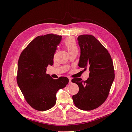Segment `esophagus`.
<instances>
[{
	"label": "esophagus",
	"mask_w": 132,
	"mask_h": 132,
	"mask_svg": "<svg viewBox=\"0 0 132 132\" xmlns=\"http://www.w3.org/2000/svg\"><path fill=\"white\" fill-rule=\"evenodd\" d=\"M68 79H69V84L71 83V79L70 78H68Z\"/></svg>",
	"instance_id": "1"
}]
</instances>
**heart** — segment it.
<instances>
[{
  "instance_id": "1",
  "label": "heart",
  "mask_w": 132,
  "mask_h": 132,
  "mask_svg": "<svg viewBox=\"0 0 132 132\" xmlns=\"http://www.w3.org/2000/svg\"><path fill=\"white\" fill-rule=\"evenodd\" d=\"M64 45L65 46L69 53L71 51L78 50L77 43L73 37H69L67 38L64 42Z\"/></svg>"
}]
</instances>
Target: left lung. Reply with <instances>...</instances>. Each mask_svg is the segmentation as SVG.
Here are the masks:
<instances>
[{
	"label": "left lung",
	"instance_id": "obj_1",
	"mask_svg": "<svg viewBox=\"0 0 132 132\" xmlns=\"http://www.w3.org/2000/svg\"><path fill=\"white\" fill-rule=\"evenodd\" d=\"M78 40L81 51L78 65L84 70L88 68L90 73L85 81L71 80L79 87L72 98L78 109L91 111L101 106L109 96L114 79L113 63L109 51L94 36L80 35Z\"/></svg>",
	"mask_w": 132,
	"mask_h": 132
}]
</instances>
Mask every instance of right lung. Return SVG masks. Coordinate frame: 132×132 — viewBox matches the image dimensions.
<instances>
[{"instance_id": "obj_1", "label": "right lung", "mask_w": 132, "mask_h": 132, "mask_svg": "<svg viewBox=\"0 0 132 132\" xmlns=\"http://www.w3.org/2000/svg\"><path fill=\"white\" fill-rule=\"evenodd\" d=\"M62 36L53 34L39 36L22 51L18 64L17 82L26 102L37 111H46L56 102V93L68 84L61 77L54 79L46 68L53 64L54 54Z\"/></svg>"}]
</instances>
